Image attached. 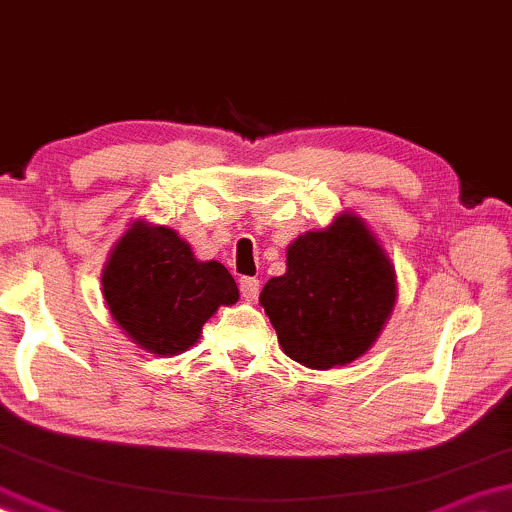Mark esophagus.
Masks as SVG:
<instances>
[{
	"instance_id": "1",
	"label": "esophagus",
	"mask_w": 512,
	"mask_h": 512,
	"mask_svg": "<svg viewBox=\"0 0 512 512\" xmlns=\"http://www.w3.org/2000/svg\"><path fill=\"white\" fill-rule=\"evenodd\" d=\"M258 289H261V282H258L256 277H242V280H239V292H242L246 301H254L258 296Z\"/></svg>"
}]
</instances>
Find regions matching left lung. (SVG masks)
<instances>
[{
	"mask_svg": "<svg viewBox=\"0 0 512 512\" xmlns=\"http://www.w3.org/2000/svg\"><path fill=\"white\" fill-rule=\"evenodd\" d=\"M258 301L292 361L330 370L377 342L396 304V273L363 218L342 213L289 244L287 273L268 280Z\"/></svg>",
	"mask_w": 512,
	"mask_h": 512,
	"instance_id": "left-lung-1",
	"label": "left lung"
}]
</instances>
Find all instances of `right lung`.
Masks as SVG:
<instances>
[{
  "instance_id": "right-lung-1",
  "label": "right lung",
  "mask_w": 512,
  "mask_h": 512,
  "mask_svg": "<svg viewBox=\"0 0 512 512\" xmlns=\"http://www.w3.org/2000/svg\"><path fill=\"white\" fill-rule=\"evenodd\" d=\"M102 289L118 327L156 356L187 351L206 320L239 299L223 263L197 261L178 232L144 220L113 246Z\"/></svg>"
}]
</instances>
